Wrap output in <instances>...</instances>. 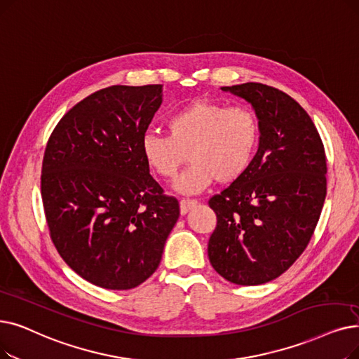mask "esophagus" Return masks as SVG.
Masks as SVG:
<instances>
[{
	"label": "esophagus",
	"instance_id": "34e87169",
	"mask_svg": "<svg viewBox=\"0 0 359 359\" xmlns=\"http://www.w3.org/2000/svg\"><path fill=\"white\" fill-rule=\"evenodd\" d=\"M196 204H198V201H195V199H182L180 201V212H182V215H184L189 210L196 207Z\"/></svg>",
	"mask_w": 359,
	"mask_h": 359
}]
</instances>
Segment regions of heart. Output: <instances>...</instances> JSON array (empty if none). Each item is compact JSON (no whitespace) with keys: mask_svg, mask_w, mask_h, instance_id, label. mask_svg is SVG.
Returning <instances> with one entry per match:
<instances>
[{"mask_svg":"<svg viewBox=\"0 0 359 359\" xmlns=\"http://www.w3.org/2000/svg\"><path fill=\"white\" fill-rule=\"evenodd\" d=\"M167 133H147L141 151L163 179H173L188 154L191 165L175 183V189L186 195L202 192L215 179L218 183L239 179L254 158L259 137L251 110L208 100L194 101L171 116Z\"/></svg>","mask_w":359,"mask_h":359,"instance_id":"heart-1","label":"heart"}]
</instances>
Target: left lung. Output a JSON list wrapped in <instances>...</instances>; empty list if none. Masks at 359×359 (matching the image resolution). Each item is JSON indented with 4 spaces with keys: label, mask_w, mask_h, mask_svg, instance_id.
<instances>
[{
    "label": "left lung",
    "mask_w": 359,
    "mask_h": 359,
    "mask_svg": "<svg viewBox=\"0 0 359 359\" xmlns=\"http://www.w3.org/2000/svg\"><path fill=\"white\" fill-rule=\"evenodd\" d=\"M258 120V151L245 173L210 199L217 227L214 270L257 286L283 274L313 236L327 194L324 147L313 120L287 93L257 82L223 86Z\"/></svg>",
    "instance_id": "1"
}]
</instances>
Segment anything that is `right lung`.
I'll list each match as a JSON object with an SVG mask.
<instances>
[{"label":"right lung","mask_w":359,"mask_h":359,"mask_svg":"<svg viewBox=\"0 0 359 359\" xmlns=\"http://www.w3.org/2000/svg\"><path fill=\"white\" fill-rule=\"evenodd\" d=\"M163 85L93 92L46 144L41 194L58 254L89 283L128 290L158 269L180 210L149 175L142 137Z\"/></svg>","instance_id":"obj_1"}]
</instances>
